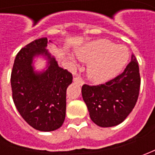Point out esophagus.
<instances>
[{"mask_svg":"<svg viewBox=\"0 0 155 155\" xmlns=\"http://www.w3.org/2000/svg\"><path fill=\"white\" fill-rule=\"evenodd\" d=\"M73 81H74L75 83L78 84L79 85H82V84H84V80H83V79L81 78L80 77H76V78H74Z\"/></svg>","mask_w":155,"mask_h":155,"instance_id":"1","label":"esophagus"}]
</instances>
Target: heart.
I'll return each mask as SVG.
<instances>
[{
	"label": "heart",
	"instance_id": "1",
	"mask_svg": "<svg viewBox=\"0 0 155 155\" xmlns=\"http://www.w3.org/2000/svg\"><path fill=\"white\" fill-rule=\"evenodd\" d=\"M82 61L90 63L88 77L95 83H105L119 74L128 60V49L109 40L91 42L77 50Z\"/></svg>",
	"mask_w": 155,
	"mask_h": 155
}]
</instances>
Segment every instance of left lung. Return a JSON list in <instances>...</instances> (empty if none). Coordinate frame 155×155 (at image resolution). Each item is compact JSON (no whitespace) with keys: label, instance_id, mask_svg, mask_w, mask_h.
<instances>
[{"label":"left lung","instance_id":"obj_1","mask_svg":"<svg viewBox=\"0 0 155 155\" xmlns=\"http://www.w3.org/2000/svg\"><path fill=\"white\" fill-rule=\"evenodd\" d=\"M140 85L138 62L134 54L123 72L104 84L82 86V96L90 117L99 127L122 123L133 110Z\"/></svg>","mask_w":155,"mask_h":155}]
</instances>
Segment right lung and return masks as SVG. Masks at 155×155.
I'll use <instances>...</instances> for the list:
<instances>
[{
    "label": "right lung",
    "mask_w": 155,
    "mask_h": 155,
    "mask_svg": "<svg viewBox=\"0 0 155 155\" xmlns=\"http://www.w3.org/2000/svg\"><path fill=\"white\" fill-rule=\"evenodd\" d=\"M51 42V41H49ZM47 38L35 39L23 47L15 59L11 87L16 109L22 118L39 131H53L64 123L66 110V90L72 75L58 66L55 58L45 49ZM45 56L48 68L33 70L34 56Z\"/></svg>",
    "instance_id": "1"
}]
</instances>
